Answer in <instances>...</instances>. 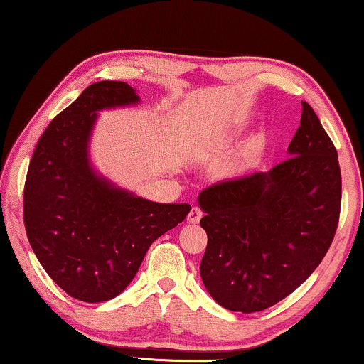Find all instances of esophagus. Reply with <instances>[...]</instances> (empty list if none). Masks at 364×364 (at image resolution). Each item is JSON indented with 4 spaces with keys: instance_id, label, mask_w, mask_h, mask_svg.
<instances>
[{
    "instance_id": "34e87169",
    "label": "esophagus",
    "mask_w": 364,
    "mask_h": 364,
    "mask_svg": "<svg viewBox=\"0 0 364 364\" xmlns=\"http://www.w3.org/2000/svg\"><path fill=\"white\" fill-rule=\"evenodd\" d=\"M200 218H202V210L199 207H193L191 208V212H189V215H188V221L189 223H199L200 221Z\"/></svg>"
}]
</instances>
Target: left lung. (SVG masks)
Listing matches in <instances>:
<instances>
[{
    "mask_svg": "<svg viewBox=\"0 0 364 364\" xmlns=\"http://www.w3.org/2000/svg\"><path fill=\"white\" fill-rule=\"evenodd\" d=\"M287 152L269 171L217 183L197 199L208 237L200 278L226 310L262 311L286 299L316 269L334 239L341 167L305 101Z\"/></svg>",
    "mask_w": 364,
    "mask_h": 364,
    "instance_id": "obj_1",
    "label": "left lung"
}]
</instances>
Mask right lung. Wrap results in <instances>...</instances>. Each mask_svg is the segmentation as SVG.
Masks as SVG:
<instances>
[{"label": "right lung", "mask_w": 364, "mask_h": 364, "mask_svg": "<svg viewBox=\"0 0 364 364\" xmlns=\"http://www.w3.org/2000/svg\"><path fill=\"white\" fill-rule=\"evenodd\" d=\"M125 82L90 85L49 123L30 160L23 223L36 258L70 297L97 304L125 291L151 244L189 204H159L96 173L88 144L97 110L136 106Z\"/></svg>", "instance_id": "add662e5"}]
</instances>
